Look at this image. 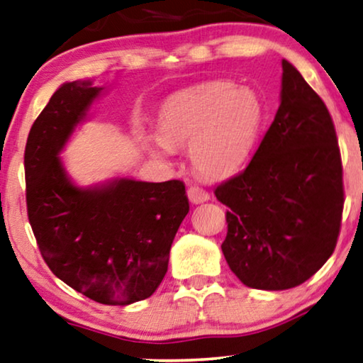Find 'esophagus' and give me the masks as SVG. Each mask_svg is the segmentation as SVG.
Masks as SVG:
<instances>
[{
  "mask_svg": "<svg viewBox=\"0 0 363 363\" xmlns=\"http://www.w3.org/2000/svg\"><path fill=\"white\" fill-rule=\"evenodd\" d=\"M187 196H189V200H191L192 203H203V202H207V200L210 199L208 192L203 191V189L199 187V186L189 187Z\"/></svg>",
  "mask_w": 363,
  "mask_h": 363,
  "instance_id": "obj_1",
  "label": "esophagus"
}]
</instances>
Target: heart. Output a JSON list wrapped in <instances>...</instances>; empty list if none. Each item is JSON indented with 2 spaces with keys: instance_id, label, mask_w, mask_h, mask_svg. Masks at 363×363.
<instances>
[{
  "instance_id": "1",
  "label": "heart",
  "mask_w": 363,
  "mask_h": 363,
  "mask_svg": "<svg viewBox=\"0 0 363 363\" xmlns=\"http://www.w3.org/2000/svg\"><path fill=\"white\" fill-rule=\"evenodd\" d=\"M266 107L250 86L212 81L172 94L161 106L158 133H147L151 155L169 160L189 147L194 169L205 177L240 171L252 155Z\"/></svg>"
}]
</instances>
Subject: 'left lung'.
I'll list each match as a JSON object with an SVG mask.
<instances>
[{"label":"left lung","mask_w":363,"mask_h":363,"mask_svg":"<svg viewBox=\"0 0 363 363\" xmlns=\"http://www.w3.org/2000/svg\"><path fill=\"white\" fill-rule=\"evenodd\" d=\"M280 106L251 163L215 189L230 210L221 251L257 290L294 289L336 247L344 207L342 163L328 107L282 60Z\"/></svg>","instance_id":"8db88e82"}]
</instances>
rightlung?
Instances as JSON below:
<instances>
[{"instance_id":"right-lung-1","label":"right lung","mask_w":363,"mask_h":363,"mask_svg":"<svg viewBox=\"0 0 363 363\" xmlns=\"http://www.w3.org/2000/svg\"><path fill=\"white\" fill-rule=\"evenodd\" d=\"M102 93L89 79L63 83L35 118L24 155L27 215L58 279L102 305L125 306L148 298L164 279L189 200L176 179L74 184L60 153Z\"/></svg>"}]
</instances>
